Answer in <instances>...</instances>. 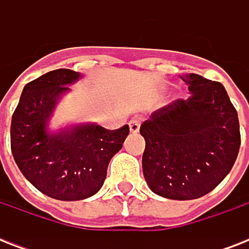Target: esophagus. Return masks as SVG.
<instances>
[{
  "label": "esophagus",
  "mask_w": 249,
  "mask_h": 249,
  "mask_svg": "<svg viewBox=\"0 0 249 249\" xmlns=\"http://www.w3.org/2000/svg\"><path fill=\"white\" fill-rule=\"evenodd\" d=\"M140 126H141V123L136 119H133V120L129 121V129H130V133L132 134H137V133L140 132Z\"/></svg>",
  "instance_id": "obj_1"
}]
</instances>
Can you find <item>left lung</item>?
<instances>
[{"label": "left lung", "instance_id": "obj_1", "mask_svg": "<svg viewBox=\"0 0 249 249\" xmlns=\"http://www.w3.org/2000/svg\"><path fill=\"white\" fill-rule=\"evenodd\" d=\"M189 99H177L141 125L142 169L152 193L174 200L204 196L231 170L240 147L238 113L224 85L179 76Z\"/></svg>", "mask_w": 249, "mask_h": 249}]
</instances>
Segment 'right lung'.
Listing matches in <instances>:
<instances>
[{
	"mask_svg": "<svg viewBox=\"0 0 249 249\" xmlns=\"http://www.w3.org/2000/svg\"><path fill=\"white\" fill-rule=\"evenodd\" d=\"M83 76L55 70L24 86L11 119V151L27 179L56 200H83L97 194L112 156L123 147L129 126L107 130L80 123L52 130L56 105Z\"/></svg>",
	"mask_w": 249,
	"mask_h": 249,
	"instance_id": "right-lung-1",
	"label": "right lung"
}]
</instances>
